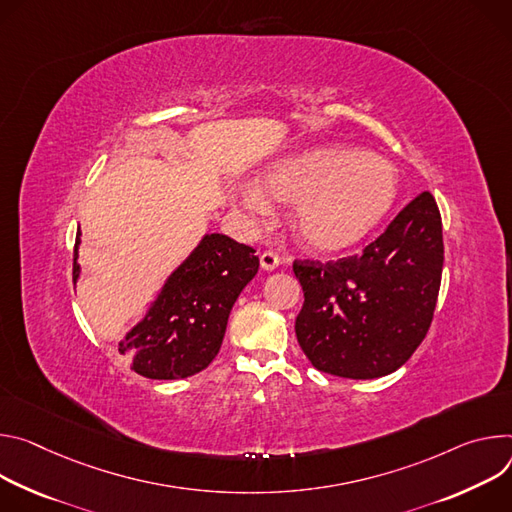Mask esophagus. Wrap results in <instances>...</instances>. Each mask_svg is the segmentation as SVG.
Returning a JSON list of instances; mask_svg holds the SVG:
<instances>
[{"label":"esophagus","mask_w":512,"mask_h":512,"mask_svg":"<svg viewBox=\"0 0 512 512\" xmlns=\"http://www.w3.org/2000/svg\"><path fill=\"white\" fill-rule=\"evenodd\" d=\"M278 264H280V258H278L276 252L264 250V252L260 254V266H262L264 270H274Z\"/></svg>","instance_id":"1"}]
</instances>
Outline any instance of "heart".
I'll list each match as a JSON object with an SVG mask.
<instances>
[{
  "mask_svg": "<svg viewBox=\"0 0 512 512\" xmlns=\"http://www.w3.org/2000/svg\"><path fill=\"white\" fill-rule=\"evenodd\" d=\"M260 185L278 201L297 203L293 230L317 252H342L362 242L399 193V177L386 160L339 146L280 160ZM242 203L254 215L268 211V201L254 187L242 191Z\"/></svg>",
  "mask_w": 512,
  "mask_h": 512,
  "instance_id": "obj_1",
  "label": "heart"
}]
</instances>
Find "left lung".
Masks as SVG:
<instances>
[{
  "mask_svg": "<svg viewBox=\"0 0 512 512\" xmlns=\"http://www.w3.org/2000/svg\"><path fill=\"white\" fill-rule=\"evenodd\" d=\"M443 268L441 213L429 191L403 207L362 254L295 260L305 303L295 321L311 364L342 378L401 368L433 321Z\"/></svg>",
  "mask_w": 512,
  "mask_h": 512,
  "instance_id": "left-lung-1",
  "label": "left lung"
}]
</instances>
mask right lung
<instances>
[{"label":"right lung","instance_id":"1","mask_svg":"<svg viewBox=\"0 0 512 512\" xmlns=\"http://www.w3.org/2000/svg\"><path fill=\"white\" fill-rule=\"evenodd\" d=\"M73 254V282L79 276L77 246ZM252 246L211 234L166 280L160 297L120 342L118 350L130 368L152 380L187 378L217 356L227 317L242 289L258 272Z\"/></svg>","mask_w":512,"mask_h":512}]
</instances>
